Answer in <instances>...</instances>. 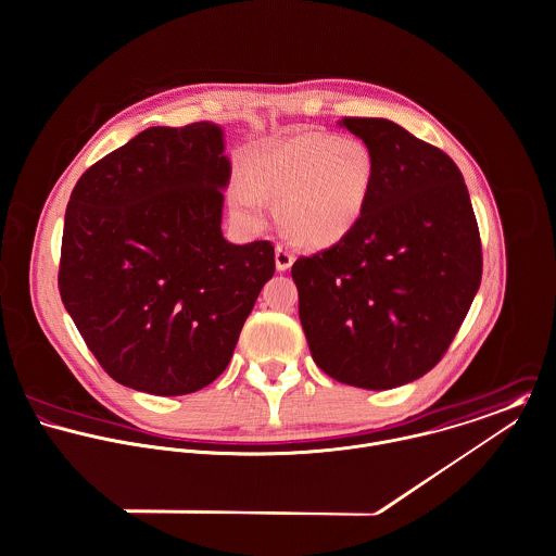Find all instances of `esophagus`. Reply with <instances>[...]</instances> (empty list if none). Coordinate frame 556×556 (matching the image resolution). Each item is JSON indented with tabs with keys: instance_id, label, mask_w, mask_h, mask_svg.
Segmentation results:
<instances>
[{
	"instance_id": "34e87169",
	"label": "esophagus",
	"mask_w": 556,
	"mask_h": 556,
	"mask_svg": "<svg viewBox=\"0 0 556 556\" xmlns=\"http://www.w3.org/2000/svg\"><path fill=\"white\" fill-rule=\"evenodd\" d=\"M275 264H277V270H288L294 264V255L286 244L275 247Z\"/></svg>"
}]
</instances>
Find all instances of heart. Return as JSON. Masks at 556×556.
Here are the masks:
<instances>
[{
	"instance_id": "obj_1",
	"label": "heart",
	"mask_w": 556,
	"mask_h": 556,
	"mask_svg": "<svg viewBox=\"0 0 556 556\" xmlns=\"http://www.w3.org/2000/svg\"><path fill=\"white\" fill-rule=\"evenodd\" d=\"M374 176V156L363 141L307 130L255 148L244 165L247 185L236 187L233 202L255 219L262 217L260 197L281 202L288 236L325 249L361 225Z\"/></svg>"
}]
</instances>
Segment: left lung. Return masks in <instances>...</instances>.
<instances>
[{"label": "left lung", "mask_w": 556, "mask_h": 556, "mask_svg": "<svg viewBox=\"0 0 556 556\" xmlns=\"http://www.w3.org/2000/svg\"><path fill=\"white\" fill-rule=\"evenodd\" d=\"M376 165L361 225L292 266L316 365L337 382L384 391L428 374L481 283L468 189L443 150L384 117L337 122Z\"/></svg>", "instance_id": "8db88e82"}]
</instances>
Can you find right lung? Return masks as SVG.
<instances>
[{
	"instance_id": "obj_1",
	"label": "right lung",
	"mask_w": 556,
	"mask_h": 556,
	"mask_svg": "<svg viewBox=\"0 0 556 556\" xmlns=\"http://www.w3.org/2000/svg\"><path fill=\"white\" fill-rule=\"evenodd\" d=\"M229 176L222 126L195 122L146 128L75 185L60 294L115 382L172 397L225 371L275 273L268 240L223 236Z\"/></svg>"
}]
</instances>
